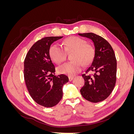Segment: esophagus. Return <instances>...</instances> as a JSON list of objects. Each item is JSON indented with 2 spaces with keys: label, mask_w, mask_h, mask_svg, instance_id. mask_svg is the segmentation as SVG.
Listing matches in <instances>:
<instances>
[{
  "label": "esophagus",
  "mask_w": 134,
  "mask_h": 134,
  "mask_svg": "<svg viewBox=\"0 0 134 134\" xmlns=\"http://www.w3.org/2000/svg\"><path fill=\"white\" fill-rule=\"evenodd\" d=\"M68 78H69V81H71V80H72V79H74V77L71 76H69Z\"/></svg>",
  "instance_id": "1"
}]
</instances>
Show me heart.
Instances as JSON below:
<instances>
[{
	"label": "heart",
	"mask_w": 134,
	"mask_h": 134,
	"mask_svg": "<svg viewBox=\"0 0 134 134\" xmlns=\"http://www.w3.org/2000/svg\"><path fill=\"white\" fill-rule=\"evenodd\" d=\"M64 49L67 52L74 51L72 62H68L58 68L59 74L73 76L79 72L84 65L90 63L94 56V50L92 46L86 44L82 38L72 36L64 42ZM50 58L57 64L63 62L66 58V53L63 48L58 44H54L49 49Z\"/></svg>",
	"instance_id": "b5f03b06"
}]
</instances>
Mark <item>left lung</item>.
<instances>
[{
  "label": "left lung",
  "instance_id": "left-lung-1",
  "mask_svg": "<svg viewBox=\"0 0 134 134\" xmlns=\"http://www.w3.org/2000/svg\"><path fill=\"white\" fill-rule=\"evenodd\" d=\"M91 39L94 43V55L86 72H94L93 75H82L85 81L80 92L86 100L97 103L106 99L115 87L117 61L112 47L106 40L93 33L78 34Z\"/></svg>",
  "mask_w": 134,
  "mask_h": 134
}]
</instances>
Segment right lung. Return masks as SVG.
I'll return each mask as SVG.
<instances>
[{
  "label": "right lung",
  "mask_w": 134,
  "mask_h": 134,
  "mask_svg": "<svg viewBox=\"0 0 134 134\" xmlns=\"http://www.w3.org/2000/svg\"><path fill=\"white\" fill-rule=\"evenodd\" d=\"M63 36L38 40L28 51L24 62V78L31 97L38 104L52 107L62 99L63 87L68 77L55 75V68L49 55L51 44Z\"/></svg>",
  "instance_id": "obj_1"
}]
</instances>
